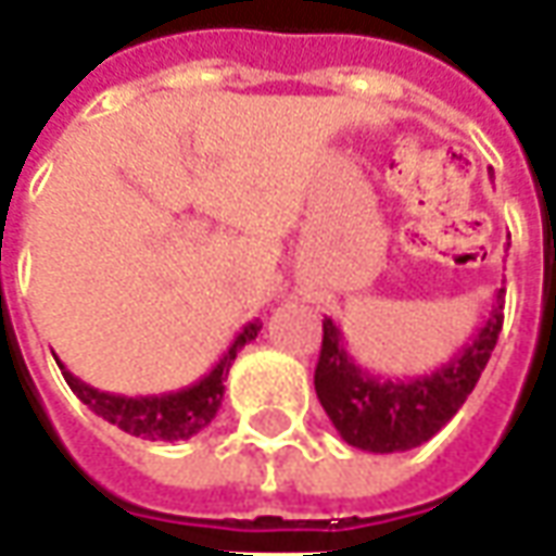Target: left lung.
Returning a JSON list of instances; mask_svg holds the SVG:
<instances>
[{
  "mask_svg": "<svg viewBox=\"0 0 556 556\" xmlns=\"http://www.w3.org/2000/svg\"><path fill=\"white\" fill-rule=\"evenodd\" d=\"M505 289L495 292L492 311L458 354L440 369L415 378H384L366 372L344 348L336 323L323 319V348L314 388L329 421L348 446L363 452H406L428 443L465 406L486 369L502 332Z\"/></svg>",
  "mask_w": 556,
  "mask_h": 556,
  "instance_id": "1",
  "label": "left lung"
}]
</instances>
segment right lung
<instances>
[{
    "mask_svg": "<svg viewBox=\"0 0 556 556\" xmlns=\"http://www.w3.org/2000/svg\"><path fill=\"white\" fill-rule=\"evenodd\" d=\"M261 332L258 319H252L249 326H242V332L233 338V344L227 348V354L202 375L200 381H193L190 388L172 393H150V396H123V393H106L91 388L86 381H79L70 372L67 366L58 359L61 372L67 378L70 391L76 393L88 409L101 415L104 421L116 425L119 431L131 437H144V440H190L193 433H200L220 409L224 400V381L233 366V359L249 341H255Z\"/></svg>",
    "mask_w": 556,
    "mask_h": 556,
    "instance_id": "1",
    "label": "right lung"
}]
</instances>
